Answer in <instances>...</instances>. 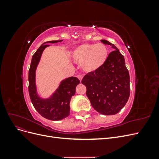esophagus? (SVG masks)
<instances>
[{"mask_svg":"<svg viewBox=\"0 0 159 159\" xmlns=\"http://www.w3.org/2000/svg\"><path fill=\"white\" fill-rule=\"evenodd\" d=\"M78 78L80 80V81H81V80H82V79H83V75H81V74H79L78 75Z\"/></svg>","mask_w":159,"mask_h":159,"instance_id":"34e87169","label":"esophagus"}]
</instances>
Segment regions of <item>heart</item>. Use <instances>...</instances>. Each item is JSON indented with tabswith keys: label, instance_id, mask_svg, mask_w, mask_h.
Returning <instances> with one entry per match:
<instances>
[{
	"label": "heart",
	"instance_id": "b5f03b06",
	"mask_svg": "<svg viewBox=\"0 0 159 159\" xmlns=\"http://www.w3.org/2000/svg\"><path fill=\"white\" fill-rule=\"evenodd\" d=\"M71 56L77 63L81 64L84 71L92 73L105 64L108 57V50L102 43L83 44L75 48Z\"/></svg>",
	"mask_w": 159,
	"mask_h": 159
}]
</instances>
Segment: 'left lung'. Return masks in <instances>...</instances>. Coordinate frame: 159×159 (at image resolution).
Segmentation results:
<instances>
[{
	"instance_id": "8db88e82",
	"label": "left lung",
	"mask_w": 159,
	"mask_h": 159,
	"mask_svg": "<svg viewBox=\"0 0 159 159\" xmlns=\"http://www.w3.org/2000/svg\"><path fill=\"white\" fill-rule=\"evenodd\" d=\"M105 64L98 71L86 74L81 83L87 88L86 95L93 109L101 114L112 115L125 105L130 95V77L124 56L114 44Z\"/></svg>"
}]
</instances>
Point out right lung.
<instances>
[{
	"mask_svg": "<svg viewBox=\"0 0 159 159\" xmlns=\"http://www.w3.org/2000/svg\"><path fill=\"white\" fill-rule=\"evenodd\" d=\"M62 40L48 41L42 44L32 57L28 72V91L34 107L43 117L52 121H59L69 116L70 100L72 96L75 95L76 86L80 84L78 78L70 77L61 80L58 88L48 98H42L38 93L36 80V70L42 53L47 47L50 46L47 44H54Z\"/></svg>",
	"mask_w": 159,
	"mask_h": 159,
	"instance_id": "right-lung-1",
	"label": "right lung"
}]
</instances>
